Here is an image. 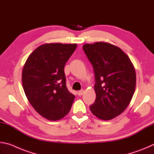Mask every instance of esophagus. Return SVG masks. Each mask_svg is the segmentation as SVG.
<instances>
[{"label": "esophagus", "mask_w": 154, "mask_h": 154, "mask_svg": "<svg viewBox=\"0 0 154 154\" xmlns=\"http://www.w3.org/2000/svg\"><path fill=\"white\" fill-rule=\"evenodd\" d=\"M84 90H79V91H78L77 92V94L79 95V96H82L83 94H84Z\"/></svg>", "instance_id": "obj_1"}]
</instances>
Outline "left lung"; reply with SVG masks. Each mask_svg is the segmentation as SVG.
Masks as SVG:
<instances>
[{
  "mask_svg": "<svg viewBox=\"0 0 154 154\" xmlns=\"http://www.w3.org/2000/svg\"><path fill=\"white\" fill-rule=\"evenodd\" d=\"M95 75L96 100L92 113L103 120L116 118L127 108L136 87V72L129 57L106 42L83 45Z\"/></svg>",
  "mask_w": 154,
  "mask_h": 154,
  "instance_id": "1",
  "label": "left lung"
}]
</instances>
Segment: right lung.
Instances as JSON below:
<instances>
[{
  "label": "right lung",
  "instance_id": "1",
  "mask_svg": "<svg viewBox=\"0 0 154 154\" xmlns=\"http://www.w3.org/2000/svg\"><path fill=\"white\" fill-rule=\"evenodd\" d=\"M77 45L43 44L31 53L23 68L25 94L35 111L49 120L64 118L74 101L75 96L66 88L64 68Z\"/></svg>",
  "mask_w": 154,
  "mask_h": 154
}]
</instances>
